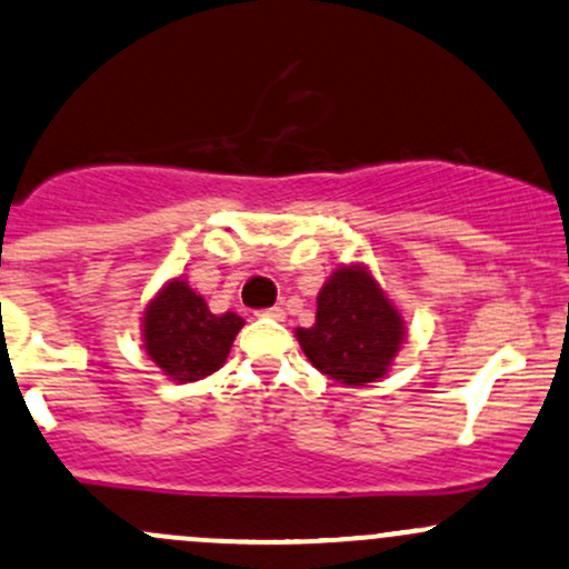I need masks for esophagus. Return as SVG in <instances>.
<instances>
[{
    "label": "esophagus",
    "instance_id": "obj_1",
    "mask_svg": "<svg viewBox=\"0 0 569 569\" xmlns=\"http://www.w3.org/2000/svg\"><path fill=\"white\" fill-rule=\"evenodd\" d=\"M259 316L272 318V321H283V318H286V310H283V308H267V310H261Z\"/></svg>",
    "mask_w": 569,
    "mask_h": 569
}]
</instances>
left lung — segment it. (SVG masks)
I'll return each instance as SVG.
<instances>
[{"label":"left lung","instance_id":"obj_1","mask_svg":"<svg viewBox=\"0 0 569 569\" xmlns=\"http://www.w3.org/2000/svg\"><path fill=\"white\" fill-rule=\"evenodd\" d=\"M405 318L365 264H342L318 291L316 323L297 340L318 372L367 386L391 370L405 342Z\"/></svg>","mask_w":569,"mask_h":569}]
</instances>
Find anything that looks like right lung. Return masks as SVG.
I'll use <instances>...</instances> for the list:
<instances>
[{"label": "right lung", "instance_id": "add662e5", "mask_svg": "<svg viewBox=\"0 0 569 569\" xmlns=\"http://www.w3.org/2000/svg\"><path fill=\"white\" fill-rule=\"evenodd\" d=\"M140 327L153 365L170 380L193 383L221 370L246 321L232 310L210 313L202 295L183 278H172L146 305Z\"/></svg>", "mask_w": 569, "mask_h": 569}]
</instances>
